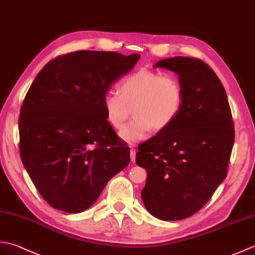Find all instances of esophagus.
Returning a JSON list of instances; mask_svg holds the SVG:
<instances>
[{"label": "esophagus", "instance_id": "esophagus-1", "mask_svg": "<svg viewBox=\"0 0 255 255\" xmlns=\"http://www.w3.org/2000/svg\"><path fill=\"white\" fill-rule=\"evenodd\" d=\"M136 149L133 148V145H130V159L132 162L136 161Z\"/></svg>", "mask_w": 255, "mask_h": 255}]
</instances>
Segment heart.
Instances as JSON below:
<instances>
[{
	"label": "heart",
	"mask_w": 255,
	"mask_h": 255,
	"mask_svg": "<svg viewBox=\"0 0 255 255\" xmlns=\"http://www.w3.org/2000/svg\"><path fill=\"white\" fill-rule=\"evenodd\" d=\"M119 95L107 91L102 106L112 126L121 129L131 114L134 117L121 131L127 142L145 139L154 128L169 127L180 114L184 102V90L175 75L150 69H140L127 75L119 83Z\"/></svg>",
	"instance_id": "1"
}]
</instances>
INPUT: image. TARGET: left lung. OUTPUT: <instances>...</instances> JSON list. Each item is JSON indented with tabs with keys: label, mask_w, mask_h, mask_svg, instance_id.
I'll list each match as a JSON object with an SVG mask.
<instances>
[{
	"label": "left lung",
	"mask_w": 255,
	"mask_h": 255,
	"mask_svg": "<svg viewBox=\"0 0 255 255\" xmlns=\"http://www.w3.org/2000/svg\"><path fill=\"white\" fill-rule=\"evenodd\" d=\"M178 75L182 110L169 127L140 144L136 163L147 171L141 198L161 220H181L202 209L224 182L235 142V126L223 83L195 58L155 63Z\"/></svg>",
	"instance_id": "left-lung-1"
}]
</instances>
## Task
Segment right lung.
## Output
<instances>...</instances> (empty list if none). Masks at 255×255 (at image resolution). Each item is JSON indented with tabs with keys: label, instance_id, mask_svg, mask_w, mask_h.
<instances>
[{
	"label": "right lung",
	"instance_id": "obj_1",
	"mask_svg": "<svg viewBox=\"0 0 255 255\" xmlns=\"http://www.w3.org/2000/svg\"><path fill=\"white\" fill-rule=\"evenodd\" d=\"M140 55L81 50L59 56L37 74L18 119L21 162L53 208H90L130 162V149L106 119L103 96Z\"/></svg>",
	"mask_w": 255,
	"mask_h": 255
}]
</instances>
